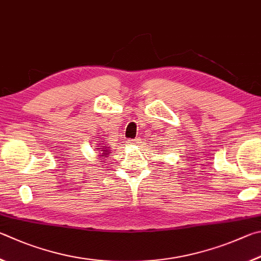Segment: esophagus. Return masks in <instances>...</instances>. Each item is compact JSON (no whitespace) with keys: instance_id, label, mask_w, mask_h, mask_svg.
Here are the masks:
<instances>
[{"instance_id":"obj_1","label":"esophagus","mask_w":261,"mask_h":261,"mask_svg":"<svg viewBox=\"0 0 261 261\" xmlns=\"http://www.w3.org/2000/svg\"><path fill=\"white\" fill-rule=\"evenodd\" d=\"M138 142H139V140H129V142H128V143H129L130 145H134V144H136Z\"/></svg>"}]
</instances>
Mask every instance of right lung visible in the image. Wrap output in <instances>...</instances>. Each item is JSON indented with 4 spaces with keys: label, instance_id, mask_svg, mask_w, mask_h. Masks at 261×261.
I'll return each instance as SVG.
<instances>
[{
    "label": "right lung",
    "instance_id": "add662e5",
    "mask_svg": "<svg viewBox=\"0 0 261 261\" xmlns=\"http://www.w3.org/2000/svg\"><path fill=\"white\" fill-rule=\"evenodd\" d=\"M95 151L98 152V161L100 162L102 159H105L108 156L109 153H111V150H110V147L109 145L105 144V142H103V141H99V143H97V147L94 148Z\"/></svg>",
    "mask_w": 261,
    "mask_h": 261
}]
</instances>
